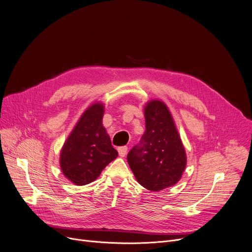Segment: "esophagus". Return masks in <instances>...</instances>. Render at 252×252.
Instances as JSON below:
<instances>
[{
  "label": "esophagus",
  "mask_w": 252,
  "mask_h": 252,
  "mask_svg": "<svg viewBox=\"0 0 252 252\" xmlns=\"http://www.w3.org/2000/svg\"><path fill=\"white\" fill-rule=\"evenodd\" d=\"M127 150H128L127 146H121V147H119V149H118V153H119V156H120L121 158H124V157L126 156V154H127Z\"/></svg>",
  "instance_id": "1"
}]
</instances>
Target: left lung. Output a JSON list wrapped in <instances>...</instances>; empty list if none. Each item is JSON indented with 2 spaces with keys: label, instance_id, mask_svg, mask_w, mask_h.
<instances>
[{
  "label": "left lung",
  "instance_id": "8db88e82",
  "mask_svg": "<svg viewBox=\"0 0 252 252\" xmlns=\"http://www.w3.org/2000/svg\"><path fill=\"white\" fill-rule=\"evenodd\" d=\"M145 132L127 155L140 185L159 191L175 185L186 167V155L172 116L162 101L152 100L144 109Z\"/></svg>",
  "mask_w": 252,
  "mask_h": 252
}]
</instances>
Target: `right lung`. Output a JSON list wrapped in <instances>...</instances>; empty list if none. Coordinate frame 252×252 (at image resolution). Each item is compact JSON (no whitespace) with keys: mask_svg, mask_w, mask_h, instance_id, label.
Returning a JSON list of instances; mask_svg holds the SVG:
<instances>
[{"mask_svg":"<svg viewBox=\"0 0 252 252\" xmlns=\"http://www.w3.org/2000/svg\"><path fill=\"white\" fill-rule=\"evenodd\" d=\"M102 115L101 103H94L88 108L62 149V172L76 185L94 181L109 162L118 157V152L101 124Z\"/></svg>","mask_w":252,"mask_h":252,"instance_id":"obj_1","label":"right lung"}]
</instances>
